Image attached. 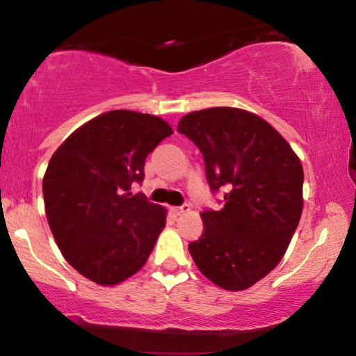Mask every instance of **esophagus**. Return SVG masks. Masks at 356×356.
<instances>
[{
	"label": "esophagus",
	"instance_id": "34e87169",
	"mask_svg": "<svg viewBox=\"0 0 356 356\" xmlns=\"http://www.w3.org/2000/svg\"><path fill=\"white\" fill-rule=\"evenodd\" d=\"M172 214L174 216H181V214H184V212H189L191 211V206L189 204H182V206H177V207H172Z\"/></svg>",
	"mask_w": 356,
	"mask_h": 356
}]
</instances>
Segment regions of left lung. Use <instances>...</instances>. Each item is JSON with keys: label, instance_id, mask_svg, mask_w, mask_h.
Segmentation results:
<instances>
[{"label": "left lung", "instance_id": "1", "mask_svg": "<svg viewBox=\"0 0 356 356\" xmlns=\"http://www.w3.org/2000/svg\"><path fill=\"white\" fill-rule=\"evenodd\" d=\"M177 132L197 145L211 191L224 195L222 209L201 214L192 259L220 288L246 289L277 266L300 222V159L266 120L241 108L187 113Z\"/></svg>", "mask_w": 356, "mask_h": 356}]
</instances>
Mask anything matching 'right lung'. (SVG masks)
Wrapping results in <instances>:
<instances>
[{
    "mask_svg": "<svg viewBox=\"0 0 356 356\" xmlns=\"http://www.w3.org/2000/svg\"><path fill=\"white\" fill-rule=\"evenodd\" d=\"M172 134L149 113L112 110L58 147L43 177L48 224L61 254L97 284H117L145 264L165 226V209L132 184L145 159Z\"/></svg>",
    "mask_w": 356,
    "mask_h": 356,
    "instance_id": "obj_1",
    "label": "right lung"
}]
</instances>
